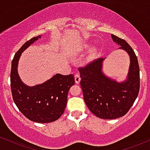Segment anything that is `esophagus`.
Wrapping results in <instances>:
<instances>
[{
	"mask_svg": "<svg viewBox=\"0 0 150 150\" xmlns=\"http://www.w3.org/2000/svg\"><path fill=\"white\" fill-rule=\"evenodd\" d=\"M74 79H75V82L76 83H79L81 81V77H80V74L79 73L76 74L74 76Z\"/></svg>",
	"mask_w": 150,
	"mask_h": 150,
	"instance_id": "obj_1",
	"label": "esophagus"
}]
</instances>
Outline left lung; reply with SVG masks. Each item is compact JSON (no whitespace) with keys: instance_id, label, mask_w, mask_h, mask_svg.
<instances>
[{"instance_id":"left-lung-1","label":"left lung","mask_w":150,"mask_h":150,"mask_svg":"<svg viewBox=\"0 0 150 150\" xmlns=\"http://www.w3.org/2000/svg\"><path fill=\"white\" fill-rule=\"evenodd\" d=\"M114 42L125 50L130 58L127 80L122 83L112 81L101 72L102 62L98 58L79 68L83 99L90 111L103 119H115L125 115L138 96L139 67L137 56L123 39L111 35Z\"/></svg>"}]
</instances>
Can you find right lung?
<instances>
[{
    "label": "right lung",
    "mask_w": 150,
    "mask_h": 150,
    "mask_svg": "<svg viewBox=\"0 0 150 150\" xmlns=\"http://www.w3.org/2000/svg\"><path fill=\"white\" fill-rule=\"evenodd\" d=\"M40 38L39 35L31 38L15 54L11 64V87L15 103L27 118L36 122L47 123L58 120L64 113L69 90L74 85L75 81L73 74H57L45 83L33 87L21 81L17 71L21 53Z\"/></svg>",
    "instance_id": "right-lung-1"
}]
</instances>
